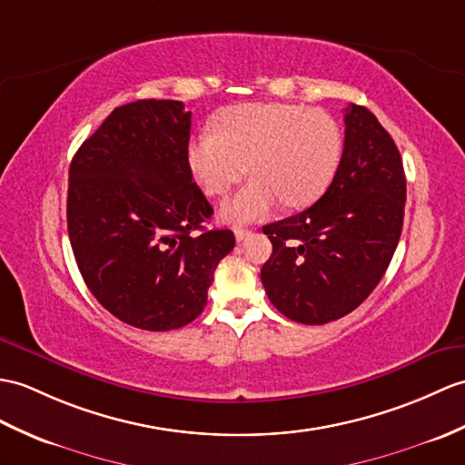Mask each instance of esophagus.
<instances>
[{"mask_svg": "<svg viewBox=\"0 0 465 465\" xmlns=\"http://www.w3.org/2000/svg\"><path fill=\"white\" fill-rule=\"evenodd\" d=\"M252 235V230H247V228H237L235 230V240L237 242H243V240H247V237Z\"/></svg>", "mask_w": 465, "mask_h": 465, "instance_id": "34e87169", "label": "esophagus"}]
</instances>
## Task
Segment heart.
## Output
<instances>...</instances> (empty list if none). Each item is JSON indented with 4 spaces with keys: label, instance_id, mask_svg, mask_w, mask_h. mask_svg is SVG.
Returning a JSON list of instances; mask_svg holds the SVG:
<instances>
[{
    "label": "heart",
    "instance_id": "heart-1",
    "mask_svg": "<svg viewBox=\"0 0 465 465\" xmlns=\"http://www.w3.org/2000/svg\"><path fill=\"white\" fill-rule=\"evenodd\" d=\"M186 160L210 196L228 193L245 172L253 178L222 206L225 222L263 218L279 202L311 206L327 192L342 160L339 123L293 103H243L218 113L213 131L190 138Z\"/></svg>",
    "mask_w": 465,
    "mask_h": 465
}]
</instances>
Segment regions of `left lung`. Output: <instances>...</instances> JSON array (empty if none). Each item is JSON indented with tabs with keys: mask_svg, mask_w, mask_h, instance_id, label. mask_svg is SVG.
<instances>
[{
	"mask_svg": "<svg viewBox=\"0 0 465 465\" xmlns=\"http://www.w3.org/2000/svg\"><path fill=\"white\" fill-rule=\"evenodd\" d=\"M337 176L311 208L263 225L273 253L262 283L273 307L303 325H325L359 307L386 273L402 233V158L369 109L344 114Z\"/></svg>",
	"mask_w": 465,
	"mask_h": 465,
	"instance_id": "left-lung-1",
	"label": "left lung"
}]
</instances>
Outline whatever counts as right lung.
Masks as SVG:
<instances>
[{
  "label": "right lung",
  "mask_w": 465,
  "mask_h": 465,
  "mask_svg": "<svg viewBox=\"0 0 465 465\" xmlns=\"http://www.w3.org/2000/svg\"><path fill=\"white\" fill-rule=\"evenodd\" d=\"M192 113L180 101H136L104 118L73 156L67 228L86 287L143 331L188 325L208 303L232 230H206V196L186 160Z\"/></svg>",
  "instance_id": "add662e5"
}]
</instances>
